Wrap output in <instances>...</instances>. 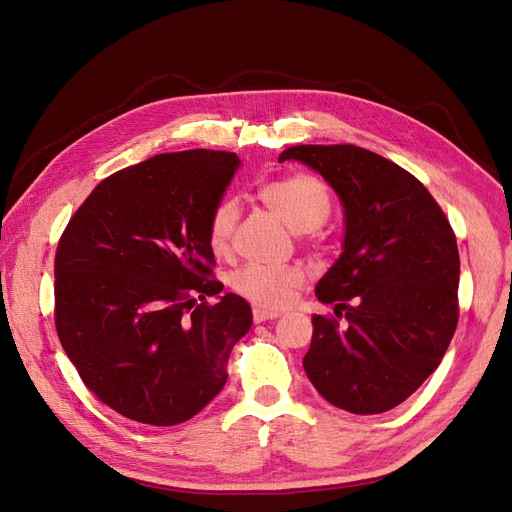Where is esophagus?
<instances>
[{
    "instance_id": "34e87169",
    "label": "esophagus",
    "mask_w": 512,
    "mask_h": 512,
    "mask_svg": "<svg viewBox=\"0 0 512 512\" xmlns=\"http://www.w3.org/2000/svg\"><path fill=\"white\" fill-rule=\"evenodd\" d=\"M280 314H276V311H265V309H253V322L255 324H261L265 320H276Z\"/></svg>"
}]
</instances>
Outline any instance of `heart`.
<instances>
[{"label":"heart","mask_w":512,"mask_h":512,"mask_svg":"<svg viewBox=\"0 0 512 512\" xmlns=\"http://www.w3.org/2000/svg\"><path fill=\"white\" fill-rule=\"evenodd\" d=\"M261 203L278 215L293 232H303L307 240H322V224L332 209V196L322 177L297 171L259 188ZM240 209L232 198L213 205L207 217V244L213 255L224 257L232 249ZM303 284V274L295 268H259L244 265L230 276V288L257 309L276 311L284 307Z\"/></svg>","instance_id":"obj_1"}]
</instances>
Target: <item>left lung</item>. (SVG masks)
<instances>
[{
  "mask_svg": "<svg viewBox=\"0 0 512 512\" xmlns=\"http://www.w3.org/2000/svg\"><path fill=\"white\" fill-rule=\"evenodd\" d=\"M288 159L320 171L341 196L347 224L345 249L316 286L335 314L311 318L303 368L332 406L387 412L429 379L454 337L456 234L431 192L381 154L301 144L280 154Z\"/></svg>",
  "mask_w": 512,
  "mask_h": 512,
  "instance_id": "1",
  "label": "left lung"
}]
</instances>
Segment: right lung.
<instances>
[{
    "mask_svg": "<svg viewBox=\"0 0 512 512\" xmlns=\"http://www.w3.org/2000/svg\"><path fill=\"white\" fill-rule=\"evenodd\" d=\"M240 165L234 152L157 154L102 180L54 259V324L83 385L125 418L173 427L228 381L253 316L221 293L207 217Z\"/></svg>",
    "mask_w": 512,
    "mask_h": 512,
    "instance_id": "1",
    "label": "right lung"
}]
</instances>
